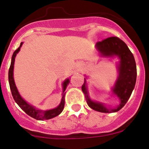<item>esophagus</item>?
<instances>
[{"instance_id":"34e87169","label":"esophagus","mask_w":149,"mask_h":149,"mask_svg":"<svg viewBox=\"0 0 149 149\" xmlns=\"http://www.w3.org/2000/svg\"><path fill=\"white\" fill-rule=\"evenodd\" d=\"M82 64H78V70H80V69H81L82 68Z\"/></svg>"}]
</instances>
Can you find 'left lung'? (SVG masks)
Wrapping results in <instances>:
<instances>
[{"instance_id":"1","label":"left lung","mask_w":149,"mask_h":149,"mask_svg":"<svg viewBox=\"0 0 149 149\" xmlns=\"http://www.w3.org/2000/svg\"><path fill=\"white\" fill-rule=\"evenodd\" d=\"M96 48L101 56L107 57L117 56L120 60L118 65L119 75L112 89V93L119 97L120 104L115 108L109 109L102 103L91 100L87 89L85 78L82 86V91L85 94L87 105L93 110L104 113L117 112L126 105L135 87L137 78L135 58L126 43L116 37H108L101 42H97Z\"/></svg>"}]
</instances>
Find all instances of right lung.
<instances>
[{"instance_id": "add662e5", "label": "right lung", "mask_w": 149, "mask_h": 149, "mask_svg": "<svg viewBox=\"0 0 149 149\" xmlns=\"http://www.w3.org/2000/svg\"><path fill=\"white\" fill-rule=\"evenodd\" d=\"M23 42L21 43V45L19 48L14 52L13 55L12 57V61H11V64H10V67L9 69V72H8V79H9V84H10V90H11L12 96H13L14 100L15 101L16 103L18 104L19 107H21L22 110L24 111L26 113L31 116V117L34 118V119L37 120H47L52 119V118H54L57 115H59L61 112L63 110L64 107V96H65L66 92L65 90L67 89V87L68 84L69 83V79L65 80L62 83V86H63V92H62V100L60 105H58L57 107H55L54 109H52V110H46V111H42L36 109L35 107L33 105L28 104L27 102L23 100V98L21 97V95L19 94V92H18L17 87H16L15 82H14V77H13V71H14V61H15V57L19 51H20L21 46H22Z\"/></svg>"}]
</instances>
